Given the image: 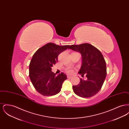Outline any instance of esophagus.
Here are the masks:
<instances>
[{
    "instance_id": "1",
    "label": "esophagus",
    "mask_w": 129,
    "mask_h": 129,
    "mask_svg": "<svg viewBox=\"0 0 129 129\" xmlns=\"http://www.w3.org/2000/svg\"><path fill=\"white\" fill-rule=\"evenodd\" d=\"M72 77H73V76H70V75H67L68 78H72Z\"/></svg>"
}]
</instances>
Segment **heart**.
<instances>
[{"label":"heart","mask_w":129,"mask_h":129,"mask_svg":"<svg viewBox=\"0 0 129 129\" xmlns=\"http://www.w3.org/2000/svg\"><path fill=\"white\" fill-rule=\"evenodd\" d=\"M66 71L68 74H72L74 72L73 70L72 69H71V68H68L67 69H66Z\"/></svg>","instance_id":"b5f03b06"}]
</instances>
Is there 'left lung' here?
Returning <instances> with one entry per match:
<instances>
[{"label": "left lung", "instance_id": "1", "mask_svg": "<svg viewBox=\"0 0 129 129\" xmlns=\"http://www.w3.org/2000/svg\"><path fill=\"white\" fill-rule=\"evenodd\" d=\"M80 53L82 65L78 74L83 76L86 74V79H80V83L73 86L74 92L82 98L94 96L101 89L106 76V65L101 52L89 43L72 45L69 48Z\"/></svg>", "mask_w": 129, "mask_h": 129}]
</instances>
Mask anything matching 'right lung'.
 <instances>
[{"label": "right lung", "instance_id": "add662e5", "mask_svg": "<svg viewBox=\"0 0 129 129\" xmlns=\"http://www.w3.org/2000/svg\"><path fill=\"white\" fill-rule=\"evenodd\" d=\"M69 46H60L50 43L38 49L33 55L29 64V77L36 90L43 96L58 93L63 82L67 79L64 73L56 76L51 70L53 65L58 61L59 54Z\"/></svg>", "mask_w": 129, "mask_h": 129}]
</instances>
